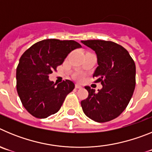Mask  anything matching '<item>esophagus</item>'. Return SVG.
I'll list each match as a JSON object with an SVG mask.
<instances>
[{
    "label": "esophagus",
    "mask_w": 152,
    "mask_h": 152,
    "mask_svg": "<svg viewBox=\"0 0 152 152\" xmlns=\"http://www.w3.org/2000/svg\"><path fill=\"white\" fill-rule=\"evenodd\" d=\"M75 88H77V89H80V88H82V86L79 84H75Z\"/></svg>",
    "instance_id": "1"
}]
</instances>
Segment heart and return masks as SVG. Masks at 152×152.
Returning a JSON list of instances; mask_svg holds the SVG:
<instances>
[{
  "label": "heart",
  "instance_id": "b5f03b06",
  "mask_svg": "<svg viewBox=\"0 0 152 152\" xmlns=\"http://www.w3.org/2000/svg\"><path fill=\"white\" fill-rule=\"evenodd\" d=\"M78 77H80V76H78Z\"/></svg>",
  "mask_w": 152,
  "mask_h": 152
}]
</instances>
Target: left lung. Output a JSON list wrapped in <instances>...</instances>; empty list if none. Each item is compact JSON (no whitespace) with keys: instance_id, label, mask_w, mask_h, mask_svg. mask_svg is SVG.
Returning a JSON list of instances; mask_svg holds the SVG:
<instances>
[{"instance_id":"obj_1","label":"left lung","mask_w":152,"mask_h":152,"mask_svg":"<svg viewBox=\"0 0 152 152\" xmlns=\"http://www.w3.org/2000/svg\"><path fill=\"white\" fill-rule=\"evenodd\" d=\"M94 50L98 66L93 75L102 89L86 86L88 96L80 102L86 116L97 123L110 121L125 110L135 87V64L128 51L111 41L94 39L81 41Z\"/></svg>"}]
</instances>
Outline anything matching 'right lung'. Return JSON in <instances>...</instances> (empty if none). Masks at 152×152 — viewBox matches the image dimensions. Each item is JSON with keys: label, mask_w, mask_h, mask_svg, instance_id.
Segmentation results:
<instances>
[{"label": "right lung", "mask_w": 152, "mask_h": 152, "mask_svg": "<svg viewBox=\"0 0 152 152\" xmlns=\"http://www.w3.org/2000/svg\"><path fill=\"white\" fill-rule=\"evenodd\" d=\"M78 48L81 45L74 40L49 39L36 42L22 55L17 68V91L32 116L44 119L56 113L73 91L72 80H63L56 86L49 80V75Z\"/></svg>", "instance_id": "right-lung-1"}]
</instances>
